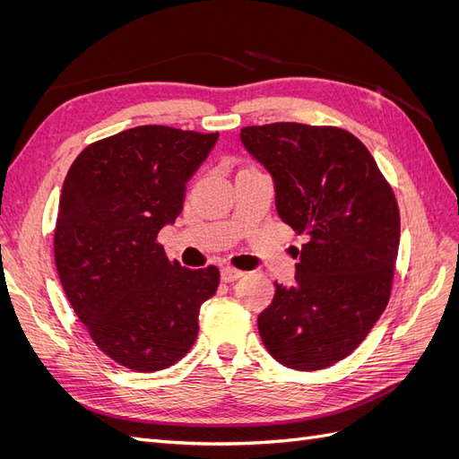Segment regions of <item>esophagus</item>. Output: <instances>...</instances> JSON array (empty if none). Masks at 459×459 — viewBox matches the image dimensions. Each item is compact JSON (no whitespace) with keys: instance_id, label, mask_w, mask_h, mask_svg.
I'll use <instances>...</instances> for the list:
<instances>
[{"instance_id":"obj_1","label":"esophagus","mask_w":459,"mask_h":459,"mask_svg":"<svg viewBox=\"0 0 459 459\" xmlns=\"http://www.w3.org/2000/svg\"><path fill=\"white\" fill-rule=\"evenodd\" d=\"M220 273H221V281H226V283H231V281H235V280H239V277L243 275L241 270L233 268V266H224V268H221Z\"/></svg>"}]
</instances>
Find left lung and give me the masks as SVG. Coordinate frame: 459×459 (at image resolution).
Segmentation results:
<instances>
[{"label":"left lung","mask_w":459,"mask_h":459,"mask_svg":"<svg viewBox=\"0 0 459 459\" xmlns=\"http://www.w3.org/2000/svg\"><path fill=\"white\" fill-rule=\"evenodd\" d=\"M266 166L277 214L308 243L295 283L258 316L264 346L299 371L324 369L366 339L391 299L400 212L368 147L337 126L273 122L241 130Z\"/></svg>","instance_id":"left-lung-1"}]
</instances>
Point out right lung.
<instances>
[{
  "instance_id": "add662e5",
  "label": "right lung",
  "mask_w": 459,
  "mask_h": 459,
  "mask_svg": "<svg viewBox=\"0 0 459 459\" xmlns=\"http://www.w3.org/2000/svg\"><path fill=\"white\" fill-rule=\"evenodd\" d=\"M216 134L137 126L88 145L68 170L55 224V266L73 310L117 364L159 371L197 339L216 266L184 268L157 241L184 208L187 179Z\"/></svg>"
}]
</instances>
